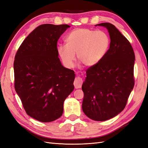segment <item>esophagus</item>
I'll use <instances>...</instances> for the list:
<instances>
[{"mask_svg": "<svg viewBox=\"0 0 148 148\" xmlns=\"http://www.w3.org/2000/svg\"><path fill=\"white\" fill-rule=\"evenodd\" d=\"M83 84V80H82V78L80 77H77L75 79V81H74V85H75V87L76 88H80L82 87V85Z\"/></svg>", "mask_w": 148, "mask_h": 148, "instance_id": "34e87169", "label": "esophagus"}]
</instances>
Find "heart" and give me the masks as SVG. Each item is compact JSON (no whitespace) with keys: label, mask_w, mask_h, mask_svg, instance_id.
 <instances>
[{"label":"heart","mask_w":148,"mask_h":148,"mask_svg":"<svg viewBox=\"0 0 148 148\" xmlns=\"http://www.w3.org/2000/svg\"><path fill=\"white\" fill-rule=\"evenodd\" d=\"M65 41L66 45L58 47V53L63 63L69 68L73 66L75 53L85 66L96 65L105 57L110 45V37L106 32L86 28L71 31Z\"/></svg>","instance_id":"heart-1"}]
</instances>
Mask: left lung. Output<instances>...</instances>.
<instances>
[{
  "instance_id": "1",
  "label": "left lung",
  "mask_w": 148,
  "mask_h": 148,
  "mask_svg": "<svg viewBox=\"0 0 148 148\" xmlns=\"http://www.w3.org/2000/svg\"><path fill=\"white\" fill-rule=\"evenodd\" d=\"M97 26L107 29L110 45L105 57L86 70L82 109L91 119L104 121L121 112L127 104L134 85L135 55L131 43L113 24Z\"/></svg>"
}]
</instances>
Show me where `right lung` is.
Instances as JSON below:
<instances>
[{
  "label": "right lung",
  "instance_id": "1",
  "mask_svg": "<svg viewBox=\"0 0 148 148\" xmlns=\"http://www.w3.org/2000/svg\"><path fill=\"white\" fill-rule=\"evenodd\" d=\"M67 24H42L19 46L14 62V87L27 115L42 122L62 116L63 102L74 89L75 72L63 66L57 42Z\"/></svg>",
  "mask_w": 148,
  "mask_h": 148
}]
</instances>
